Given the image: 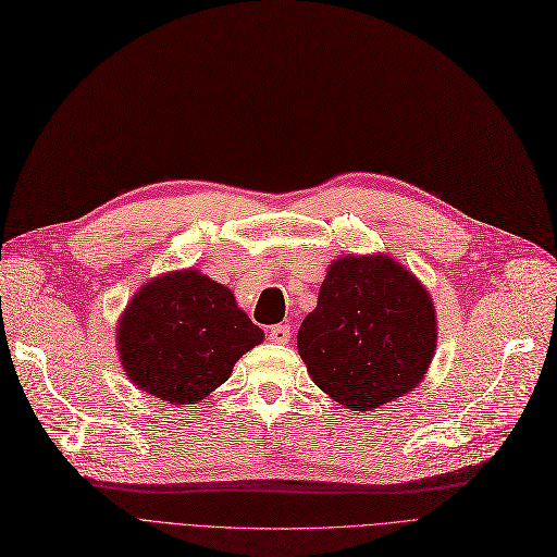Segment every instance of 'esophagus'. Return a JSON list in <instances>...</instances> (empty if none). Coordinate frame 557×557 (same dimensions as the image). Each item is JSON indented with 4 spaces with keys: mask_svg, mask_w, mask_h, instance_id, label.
<instances>
[{
    "mask_svg": "<svg viewBox=\"0 0 557 557\" xmlns=\"http://www.w3.org/2000/svg\"><path fill=\"white\" fill-rule=\"evenodd\" d=\"M269 338H271L273 343L284 345V343H288V338H290V327H288V325H273V327L269 330Z\"/></svg>",
    "mask_w": 557,
    "mask_h": 557,
    "instance_id": "34e87169",
    "label": "esophagus"
}]
</instances>
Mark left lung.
<instances>
[{"instance_id":"obj_1","label":"left lung","mask_w":557,"mask_h":557,"mask_svg":"<svg viewBox=\"0 0 557 557\" xmlns=\"http://www.w3.org/2000/svg\"><path fill=\"white\" fill-rule=\"evenodd\" d=\"M435 330L426 288L404 267L386 255H347L332 261L298 352L320 391L370 411L420 384Z\"/></svg>"}]
</instances>
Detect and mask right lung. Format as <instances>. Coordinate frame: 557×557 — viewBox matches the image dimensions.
I'll use <instances>...</instances> for the list:
<instances>
[{"label": "right lung", "mask_w": 557, "mask_h": 557, "mask_svg": "<svg viewBox=\"0 0 557 557\" xmlns=\"http://www.w3.org/2000/svg\"><path fill=\"white\" fill-rule=\"evenodd\" d=\"M263 332L232 290L198 271L146 284L126 307L116 343L131 382L169 404H194L219 388Z\"/></svg>", "instance_id": "1"}]
</instances>
